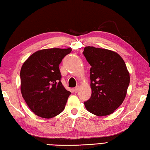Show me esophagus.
I'll return each instance as SVG.
<instances>
[{"instance_id": "1", "label": "esophagus", "mask_w": 150, "mask_h": 150, "mask_svg": "<svg viewBox=\"0 0 150 150\" xmlns=\"http://www.w3.org/2000/svg\"><path fill=\"white\" fill-rule=\"evenodd\" d=\"M79 90H80V86H76V87L74 88V91L75 93H77V92H78V91H79Z\"/></svg>"}]
</instances>
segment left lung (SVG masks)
Masks as SVG:
<instances>
[{"instance_id": "obj_1", "label": "left lung", "mask_w": 150, "mask_h": 150, "mask_svg": "<svg viewBox=\"0 0 150 150\" xmlns=\"http://www.w3.org/2000/svg\"><path fill=\"white\" fill-rule=\"evenodd\" d=\"M83 54L91 66V96L84 102L89 112L107 116L122 103L130 83V74L122 57L108 49L86 47Z\"/></svg>"}]
</instances>
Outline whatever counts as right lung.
Here are the masks:
<instances>
[{
    "mask_svg": "<svg viewBox=\"0 0 150 150\" xmlns=\"http://www.w3.org/2000/svg\"><path fill=\"white\" fill-rule=\"evenodd\" d=\"M72 49L52 48L34 52L20 70L21 93L31 111L51 119L64 110L70 91L62 84L59 64Z\"/></svg>",
    "mask_w": 150,
    "mask_h": 150,
    "instance_id": "add662e5",
    "label": "right lung"
}]
</instances>
